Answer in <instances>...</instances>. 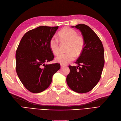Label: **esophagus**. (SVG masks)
I'll return each mask as SVG.
<instances>
[{
    "label": "esophagus",
    "mask_w": 121,
    "mask_h": 121,
    "mask_svg": "<svg viewBox=\"0 0 121 121\" xmlns=\"http://www.w3.org/2000/svg\"><path fill=\"white\" fill-rule=\"evenodd\" d=\"M65 66V65H64V64H60V66H61V67H64Z\"/></svg>",
    "instance_id": "obj_1"
}]
</instances>
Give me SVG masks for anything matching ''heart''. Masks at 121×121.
I'll return each instance as SVG.
<instances>
[{
  "mask_svg": "<svg viewBox=\"0 0 121 121\" xmlns=\"http://www.w3.org/2000/svg\"><path fill=\"white\" fill-rule=\"evenodd\" d=\"M58 36L62 42L68 43L67 52L60 54L56 57V61L61 64H66L73 60L75 56H79L82 52L84 47V40L83 37L78 35L77 32L73 29L65 27L58 33ZM49 47L54 55L60 52L59 42L55 38H52L49 42Z\"/></svg>",
  "mask_w": 121,
  "mask_h": 121,
  "instance_id": "b5f03b06",
  "label": "heart"
}]
</instances>
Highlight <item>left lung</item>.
<instances>
[{"label":"left lung","instance_id":"1","mask_svg":"<svg viewBox=\"0 0 121 121\" xmlns=\"http://www.w3.org/2000/svg\"><path fill=\"white\" fill-rule=\"evenodd\" d=\"M72 27L80 30L85 44L75 62L78 65L69 66L70 72L66 77V82L76 92L86 93L94 87L101 78L105 62L104 48L99 38L87 25L79 24Z\"/></svg>","mask_w":121,"mask_h":121}]
</instances>
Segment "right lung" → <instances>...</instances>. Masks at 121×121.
Segmentation results:
<instances>
[{
  "label": "right lung",
  "mask_w": 121,
  "mask_h": 121,
  "mask_svg": "<svg viewBox=\"0 0 121 121\" xmlns=\"http://www.w3.org/2000/svg\"><path fill=\"white\" fill-rule=\"evenodd\" d=\"M58 28L42 26L31 30L25 34L18 45L16 72L24 87L31 92L38 93L46 90L53 75L60 69L57 63L45 65L54 58L49 42Z\"/></svg>",
  "instance_id": "right-lung-1"
}]
</instances>
